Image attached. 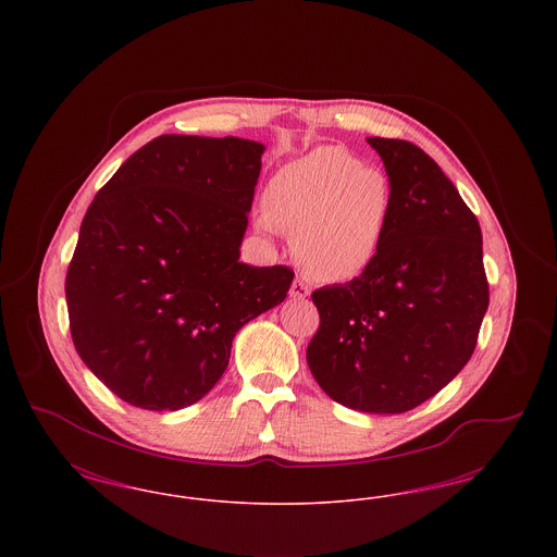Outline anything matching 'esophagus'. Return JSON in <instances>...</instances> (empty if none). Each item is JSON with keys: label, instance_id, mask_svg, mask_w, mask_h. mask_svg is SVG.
Wrapping results in <instances>:
<instances>
[{"label": "esophagus", "instance_id": "34e87169", "mask_svg": "<svg viewBox=\"0 0 557 557\" xmlns=\"http://www.w3.org/2000/svg\"><path fill=\"white\" fill-rule=\"evenodd\" d=\"M311 294V288H309V284L305 282V280H300V277H296L294 282H292L290 286V296L292 298H296V300H305L307 296Z\"/></svg>", "mask_w": 557, "mask_h": 557}]
</instances>
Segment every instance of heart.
<instances>
[{
    "label": "heart",
    "instance_id": "heart-1",
    "mask_svg": "<svg viewBox=\"0 0 557 557\" xmlns=\"http://www.w3.org/2000/svg\"><path fill=\"white\" fill-rule=\"evenodd\" d=\"M391 182L341 146L284 164L263 194V227L292 232L296 259L319 282H346L373 263L391 214Z\"/></svg>",
    "mask_w": 557,
    "mask_h": 557
}]
</instances>
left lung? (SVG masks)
I'll use <instances>...</instances> for the list:
<instances>
[{
    "instance_id": "obj_1",
    "label": "left lung",
    "mask_w": 557,
    "mask_h": 557,
    "mask_svg": "<svg viewBox=\"0 0 557 557\" xmlns=\"http://www.w3.org/2000/svg\"><path fill=\"white\" fill-rule=\"evenodd\" d=\"M391 182L380 250L359 277L311 294L307 363L321 391L363 413H403L463 370L488 309L482 234L441 166L411 141L368 137Z\"/></svg>"
}]
</instances>
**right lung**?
Returning <instances> with one entry per match:
<instances>
[{
	"instance_id": "obj_1",
	"label": "right lung",
	"mask_w": 557,
	"mask_h": 557,
	"mask_svg": "<svg viewBox=\"0 0 557 557\" xmlns=\"http://www.w3.org/2000/svg\"><path fill=\"white\" fill-rule=\"evenodd\" d=\"M263 152L239 137L160 135L85 212L64 286L71 336L133 407L200 400L239 327L290 290V267L239 263Z\"/></svg>"
}]
</instances>
